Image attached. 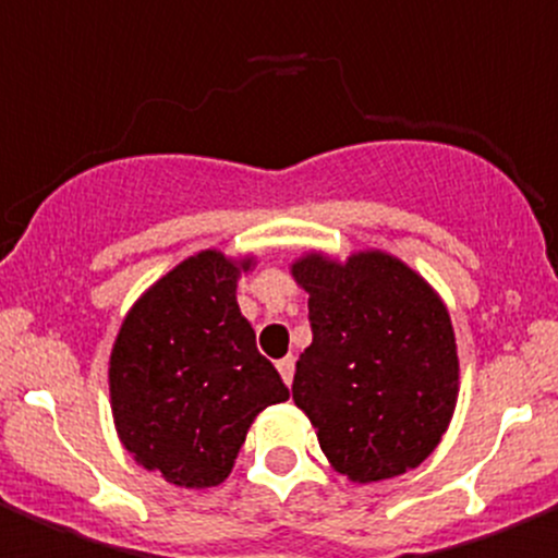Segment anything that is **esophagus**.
Returning a JSON list of instances; mask_svg holds the SVG:
<instances>
[{
    "instance_id": "obj_1",
    "label": "esophagus",
    "mask_w": 558,
    "mask_h": 558,
    "mask_svg": "<svg viewBox=\"0 0 558 558\" xmlns=\"http://www.w3.org/2000/svg\"><path fill=\"white\" fill-rule=\"evenodd\" d=\"M276 368H279V374H282L284 383H293V374H295V357L293 354H288V357H282L279 363H276Z\"/></svg>"
}]
</instances>
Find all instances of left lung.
<instances>
[{
    "instance_id": "8db88e82",
    "label": "left lung",
    "mask_w": 558,
    "mask_h": 558,
    "mask_svg": "<svg viewBox=\"0 0 558 558\" xmlns=\"http://www.w3.org/2000/svg\"><path fill=\"white\" fill-rule=\"evenodd\" d=\"M310 293L313 343L293 399L332 470L374 483L416 470L450 427L458 347L441 295L386 251L340 263L307 251L290 265Z\"/></svg>"
}]
</instances>
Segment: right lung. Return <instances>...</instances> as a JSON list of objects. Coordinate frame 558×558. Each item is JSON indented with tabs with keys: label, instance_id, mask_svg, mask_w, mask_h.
I'll list each match as a JSON object with an SVG mask.
<instances>
[{
	"label": "right lung",
	"instance_id": "1",
	"mask_svg": "<svg viewBox=\"0 0 558 558\" xmlns=\"http://www.w3.org/2000/svg\"><path fill=\"white\" fill-rule=\"evenodd\" d=\"M254 256L206 248L136 299L113 340L108 391L133 461L181 489L229 477L251 422L290 397L236 304Z\"/></svg>",
	"mask_w": 558,
	"mask_h": 558
}]
</instances>
